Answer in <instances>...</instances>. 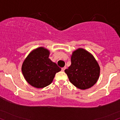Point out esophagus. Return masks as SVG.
<instances>
[{
  "label": "esophagus",
  "instance_id": "obj_1",
  "mask_svg": "<svg viewBox=\"0 0 120 120\" xmlns=\"http://www.w3.org/2000/svg\"><path fill=\"white\" fill-rule=\"evenodd\" d=\"M66 68V67H63V68H62V71H64L65 70V69Z\"/></svg>",
  "mask_w": 120,
  "mask_h": 120
}]
</instances>
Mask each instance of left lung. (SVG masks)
Masks as SVG:
<instances>
[{"mask_svg":"<svg viewBox=\"0 0 120 120\" xmlns=\"http://www.w3.org/2000/svg\"><path fill=\"white\" fill-rule=\"evenodd\" d=\"M64 72L75 86L86 90L93 86L98 80L100 68L91 53L79 48L72 53L71 64Z\"/></svg>","mask_w":120,"mask_h":120,"instance_id":"1","label":"left lung"}]
</instances>
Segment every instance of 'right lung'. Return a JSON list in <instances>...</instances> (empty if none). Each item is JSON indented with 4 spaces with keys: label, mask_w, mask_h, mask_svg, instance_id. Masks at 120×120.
<instances>
[{
    "label": "right lung",
    "mask_w": 120,
    "mask_h": 120,
    "mask_svg": "<svg viewBox=\"0 0 120 120\" xmlns=\"http://www.w3.org/2000/svg\"><path fill=\"white\" fill-rule=\"evenodd\" d=\"M48 49L39 47L29 53L22 64V71L27 82L36 88H43L52 82L61 68L49 58Z\"/></svg>",
    "instance_id": "obj_1"
}]
</instances>
